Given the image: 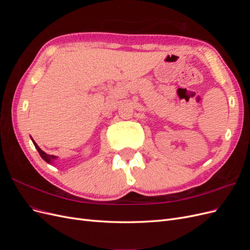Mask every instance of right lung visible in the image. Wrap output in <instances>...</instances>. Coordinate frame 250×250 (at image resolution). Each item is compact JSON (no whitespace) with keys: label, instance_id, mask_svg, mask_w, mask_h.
<instances>
[{"label":"right lung","instance_id":"right-lung-1","mask_svg":"<svg viewBox=\"0 0 250 250\" xmlns=\"http://www.w3.org/2000/svg\"><path fill=\"white\" fill-rule=\"evenodd\" d=\"M32 142H33V144H34V146H35V148L37 149V151H39V153L41 154V156L43 158V160L44 161H46L47 163H52V161L53 160H55V158H56V156H54V155H50V154H47V153H44L43 152V151L39 147V146H37V144L32 140Z\"/></svg>","mask_w":250,"mask_h":250}]
</instances>
